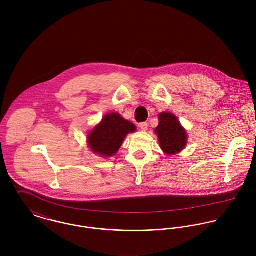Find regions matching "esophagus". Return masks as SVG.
<instances>
[{"label":"esophagus","mask_w":256,"mask_h":256,"mask_svg":"<svg viewBox=\"0 0 256 256\" xmlns=\"http://www.w3.org/2000/svg\"><path fill=\"white\" fill-rule=\"evenodd\" d=\"M148 122H143V123L140 124V128H141L142 131H146L148 130Z\"/></svg>","instance_id":"obj_1"}]
</instances>
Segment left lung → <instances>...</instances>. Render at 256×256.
I'll list each match as a JSON object with an SVG mask.
<instances>
[{"instance_id": "obj_1", "label": "left lung", "mask_w": 256, "mask_h": 256, "mask_svg": "<svg viewBox=\"0 0 256 256\" xmlns=\"http://www.w3.org/2000/svg\"><path fill=\"white\" fill-rule=\"evenodd\" d=\"M158 125L156 128L160 148L166 154H174L182 150L186 145V132L172 113L162 112L158 115Z\"/></svg>"}]
</instances>
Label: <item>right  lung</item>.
I'll list each match as a JSON object with an SVG mask.
<instances>
[{
    "mask_svg": "<svg viewBox=\"0 0 256 256\" xmlns=\"http://www.w3.org/2000/svg\"><path fill=\"white\" fill-rule=\"evenodd\" d=\"M136 131V126L123 119L118 113L104 117L88 135V144L92 152L102 156H114L129 133Z\"/></svg>",
    "mask_w": 256,
    "mask_h": 256,
    "instance_id": "1",
    "label": "right lung"
}]
</instances>
